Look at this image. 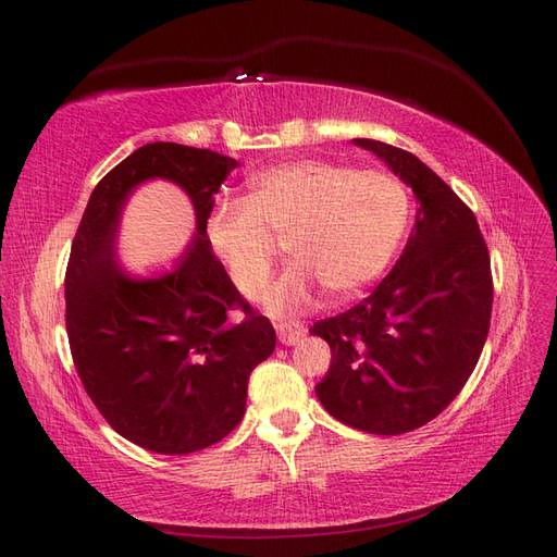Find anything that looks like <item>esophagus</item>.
Listing matches in <instances>:
<instances>
[{
    "mask_svg": "<svg viewBox=\"0 0 557 557\" xmlns=\"http://www.w3.org/2000/svg\"><path fill=\"white\" fill-rule=\"evenodd\" d=\"M276 332H278V339L281 344L285 346H295L299 339H305L307 334V327L299 323V320H283V323L276 325Z\"/></svg>",
    "mask_w": 557,
    "mask_h": 557,
    "instance_id": "obj_1",
    "label": "esophagus"
}]
</instances>
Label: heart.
Masks as SVG:
<instances>
[{
  "label": "heart",
  "instance_id": "obj_1",
  "mask_svg": "<svg viewBox=\"0 0 557 557\" xmlns=\"http://www.w3.org/2000/svg\"><path fill=\"white\" fill-rule=\"evenodd\" d=\"M411 223V197L395 174L327 160H290L250 178L248 199H221L207 218L213 256L246 297L272 274L274 242L288 239L295 262L267 290L272 313L313 305L320 288L346 299L393 262Z\"/></svg>",
  "mask_w": 557,
  "mask_h": 557
}]
</instances>
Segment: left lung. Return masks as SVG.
<instances>
[{"label":"left lung","mask_w":557,"mask_h":557,"mask_svg":"<svg viewBox=\"0 0 557 557\" xmlns=\"http://www.w3.org/2000/svg\"><path fill=\"white\" fill-rule=\"evenodd\" d=\"M352 144L391 166L418 209L374 293L311 327L332 348L315 395L344 425L391 436L430 423L474 372L491 327V256L474 213L425 162L383 141Z\"/></svg>","instance_id":"1"}]
</instances>
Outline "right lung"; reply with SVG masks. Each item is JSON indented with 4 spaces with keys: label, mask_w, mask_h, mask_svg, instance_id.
Wrapping results in <instances>:
<instances>
[{
    "label": "right lung",
    "mask_w": 557,
    "mask_h": 557,
    "mask_svg": "<svg viewBox=\"0 0 557 557\" xmlns=\"http://www.w3.org/2000/svg\"><path fill=\"white\" fill-rule=\"evenodd\" d=\"M234 158L170 141L146 144L97 183L64 278L76 372L109 425L162 455L213 446L246 413L248 376L274 352L276 332L252 313L207 239V218ZM170 180L189 195L196 234L170 270L134 277L116 260L133 190ZM242 306L247 318L226 313Z\"/></svg>",
    "instance_id": "1"
}]
</instances>
